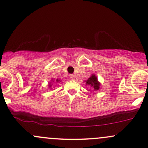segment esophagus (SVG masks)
Instances as JSON below:
<instances>
[{"instance_id": "1", "label": "esophagus", "mask_w": 148, "mask_h": 148, "mask_svg": "<svg viewBox=\"0 0 148 148\" xmlns=\"http://www.w3.org/2000/svg\"><path fill=\"white\" fill-rule=\"evenodd\" d=\"M69 76H70V79L75 80V75H74V74H71Z\"/></svg>"}]
</instances>
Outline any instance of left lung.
<instances>
[{"mask_svg":"<svg viewBox=\"0 0 148 148\" xmlns=\"http://www.w3.org/2000/svg\"><path fill=\"white\" fill-rule=\"evenodd\" d=\"M86 83V85H88L90 87L93 88L94 90H98L100 87V83L98 81L97 78L95 74H92L90 77L88 79L87 81H85Z\"/></svg>","mask_w":148,"mask_h":148,"instance_id":"1","label":"left lung"}]
</instances>
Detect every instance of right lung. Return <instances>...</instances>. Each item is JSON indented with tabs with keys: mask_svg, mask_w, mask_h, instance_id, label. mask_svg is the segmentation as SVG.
Segmentation results:
<instances>
[{
	"mask_svg": "<svg viewBox=\"0 0 148 148\" xmlns=\"http://www.w3.org/2000/svg\"><path fill=\"white\" fill-rule=\"evenodd\" d=\"M52 82H56V83H58V82H60V80H59V79H56V81H53V79H52ZM49 87H51V84H49Z\"/></svg>",
	"mask_w": 148,
	"mask_h": 148,
	"instance_id": "add662e5",
	"label": "right lung"
}]
</instances>
